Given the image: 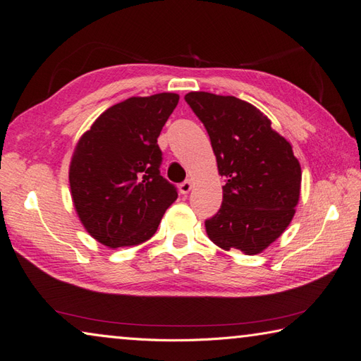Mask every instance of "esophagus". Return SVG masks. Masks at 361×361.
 Masks as SVG:
<instances>
[{"instance_id":"34e87169","label":"esophagus","mask_w":361,"mask_h":361,"mask_svg":"<svg viewBox=\"0 0 361 361\" xmlns=\"http://www.w3.org/2000/svg\"><path fill=\"white\" fill-rule=\"evenodd\" d=\"M191 188H193V180H191V179L183 180V182L180 183V187H179V190H180V193H182V195H188Z\"/></svg>"}]
</instances>
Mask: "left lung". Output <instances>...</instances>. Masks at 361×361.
Listing matches in <instances>:
<instances>
[{
	"instance_id": "8db88e82",
	"label": "left lung",
	"mask_w": 361,
	"mask_h": 361,
	"mask_svg": "<svg viewBox=\"0 0 361 361\" xmlns=\"http://www.w3.org/2000/svg\"><path fill=\"white\" fill-rule=\"evenodd\" d=\"M185 102L210 135L226 179L207 235L224 250L261 253L283 235L298 204L301 166L292 145L258 108L233 95L188 92Z\"/></svg>"
}]
</instances>
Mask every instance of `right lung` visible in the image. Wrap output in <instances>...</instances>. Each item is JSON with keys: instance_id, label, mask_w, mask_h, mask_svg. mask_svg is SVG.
I'll return each mask as SVG.
<instances>
[{"instance_id": "right-lung-1", "label": "right lung", "mask_w": 361, "mask_h": 361, "mask_svg": "<svg viewBox=\"0 0 361 361\" xmlns=\"http://www.w3.org/2000/svg\"><path fill=\"white\" fill-rule=\"evenodd\" d=\"M178 102L173 92L131 97L108 108L80 137L69 166L71 196L83 227L103 245L148 241L178 199L160 176L157 145Z\"/></svg>"}]
</instances>
